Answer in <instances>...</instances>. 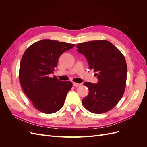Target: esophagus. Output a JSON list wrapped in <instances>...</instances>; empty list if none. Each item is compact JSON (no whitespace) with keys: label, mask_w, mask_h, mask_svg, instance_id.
Listing matches in <instances>:
<instances>
[{"label":"esophagus","mask_w":147,"mask_h":147,"mask_svg":"<svg viewBox=\"0 0 147 147\" xmlns=\"http://www.w3.org/2000/svg\"><path fill=\"white\" fill-rule=\"evenodd\" d=\"M73 85H74V86H75V87H77V86H80L81 85V84L80 83H73Z\"/></svg>","instance_id":"obj_1"}]
</instances>
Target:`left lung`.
<instances>
[{"label":"left lung","mask_w":147,"mask_h":147,"mask_svg":"<svg viewBox=\"0 0 147 147\" xmlns=\"http://www.w3.org/2000/svg\"><path fill=\"white\" fill-rule=\"evenodd\" d=\"M77 47L98 79L97 83H84L89 89V94L82 100V104L94 113L108 112L118 103L125 90V58L118 48L105 40L78 43Z\"/></svg>","instance_id":"left-lung-1"}]
</instances>
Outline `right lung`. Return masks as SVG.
<instances>
[{"instance_id": "obj_1", "label": "right lung", "mask_w": 147, "mask_h": 147, "mask_svg": "<svg viewBox=\"0 0 147 147\" xmlns=\"http://www.w3.org/2000/svg\"><path fill=\"white\" fill-rule=\"evenodd\" d=\"M75 44L42 40L32 44L21 58L19 78L22 88L34 107L44 113H53L64 105L72 83L51 77L61 55Z\"/></svg>"}]
</instances>
